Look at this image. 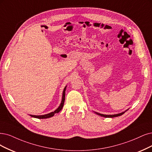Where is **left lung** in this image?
<instances>
[{
  "mask_svg": "<svg viewBox=\"0 0 152 152\" xmlns=\"http://www.w3.org/2000/svg\"><path fill=\"white\" fill-rule=\"evenodd\" d=\"M127 110H126L124 112H122V113H118V114H115V115H103V114H101V113H97V112H95V113L101 116H103V117H105V118H114V117H117V116H121V115H123Z\"/></svg>",
  "mask_w": 152,
  "mask_h": 152,
  "instance_id": "left-lung-1",
  "label": "left lung"
}]
</instances>
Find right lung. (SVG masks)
<instances>
[{"mask_svg":"<svg viewBox=\"0 0 152 152\" xmlns=\"http://www.w3.org/2000/svg\"><path fill=\"white\" fill-rule=\"evenodd\" d=\"M66 86L64 88V90L63 92V96H62V101L61 103L59 105V107L56 109L55 111H54L53 112H51V113H49L48 114L46 115H30L31 116L34 117V118H39V119H44V118H50L54 115L55 113H58L59 112L62 110L63 108V106H64V100H65V91H66Z\"/></svg>","mask_w":152,"mask_h":152,"instance_id":"right-lung-1","label":"right lung"}]
</instances>
